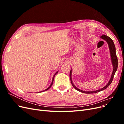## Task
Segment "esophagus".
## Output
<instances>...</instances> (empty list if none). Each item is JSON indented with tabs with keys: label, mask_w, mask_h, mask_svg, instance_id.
Segmentation results:
<instances>
[{
	"label": "esophagus",
	"mask_w": 124,
	"mask_h": 124,
	"mask_svg": "<svg viewBox=\"0 0 124 124\" xmlns=\"http://www.w3.org/2000/svg\"><path fill=\"white\" fill-rule=\"evenodd\" d=\"M63 62L67 63H69L70 61L69 60V59H63Z\"/></svg>",
	"instance_id": "esophagus-1"
}]
</instances>
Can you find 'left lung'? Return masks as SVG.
<instances>
[{
    "label": "left lung",
    "instance_id": "left-lung-1",
    "mask_svg": "<svg viewBox=\"0 0 124 124\" xmlns=\"http://www.w3.org/2000/svg\"><path fill=\"white\" fill-rule=\"evenodd\" d=\"M101 38H102V39L106 40L107 41V42L108 44V48L110 49V55H111V61H112V65L113 66V72H112V75H111V77L110 80L109 81V82H108V83L103 87L102 88H101L100 89L97 90V91H90V92H86V91H82V90H81L80 89L78 88L76 86H75L72 81V78H71V73H72V70L71 69L70 72V81L71 82V84H72L73 87L76 89L77 91H79L81 93H98L99 92L102 91L103 90L106 89L108 86H109L111 83H112V80H113V78H114V74L116 72V70L117 69V67H118V59H117V57L116 56V48H115V46L114 43L113 42V40H112L109 37H108L106 35H103L100 37Z\"/></svg>",
    "mask_w": 124,
    "mask_h": 124
}]
</instances>
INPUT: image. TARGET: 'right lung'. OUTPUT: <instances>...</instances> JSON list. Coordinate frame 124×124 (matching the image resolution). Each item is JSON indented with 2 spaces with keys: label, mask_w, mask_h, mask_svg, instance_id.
Listing matches in <instances>:
<instances>
[{
  "label": "right lung",
  "mask_w": 124,
  "mask_h": 124,
  "mask_svg": "<svg viewBox=\"0 0 124 124\" xmlns=\"http://www.w3.org/2000/svg\"><path fill=\"white\" fill-rule=\"evenodd\" d=\"M58 71H57V72H56V73H55V74L54 75V76H53V79H52V83H51V85H50V86H49V87H48L47 88H46V89H45L44 91H41V92H38V93H41V92H44V91H47V90H48V89H49L50 88H51V87L52 86V85H53V81H54V77H55V75L57 74V73H58Z\"/></svg>",
  "instance_id": "1"
}]
</instances>
